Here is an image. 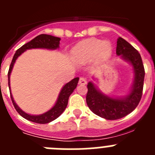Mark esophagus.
<instances>
[{"label":"esophagus","mask_w":155,"mask_h":155,"mask_svg":"<svg viewBox=\"0 0 155 155\" xmlns=\"http://www.w3.org/2000/svg\"><path fill=\"white\" fill-rule=\"evenodd\" d=\"M87 84V81L83 77H81L80 79H79V84H81V85H85Z\"/></svg>","instance_id":"obj_1"}]
</instances>
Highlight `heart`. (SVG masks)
<instances>
[{
    "label": "heart",
    "instance_id": "obj_1",
    "mask_svg": "<svg viewBox=\"0 0 155 155\" xmlns=\"http://www.w3.org/2000/svg\"><path fill=\"white\" fill-rule=\"evenodd\" d=\"M113 47L109 42H102L97 39L82 41L77 45L74 53L77 57L91 59L96 57L98 61H105L110 57Z\"/></svg>",
    "mask_w": 155,
    "mask_h": 155
}]
</instances>
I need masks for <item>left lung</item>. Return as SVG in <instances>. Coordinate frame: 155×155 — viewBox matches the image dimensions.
I'll use <instances>...</instances> for the list:
<instances>
[{
    "mask_svg": "<svg viewBox=\"0 0 155 155\" xmlns=\"http://www.w3.org/2000/svg\"><path fill=\"white\" fill-rule=\"evenodd\" d=\"M116 55L132 65L134 83L130 92L123 97H110L98 89L94 83L88 82L86 102L92 113L109 120L121 119L136 109L141 99L144 80V68L137 50L128 42L120 37L117 39Z\"/></svg>",
    "mask_w": 155,
    "mask_h": 155,
    "instance_id": "8db88e82",
    "label": "left lung"
}]
</instances>
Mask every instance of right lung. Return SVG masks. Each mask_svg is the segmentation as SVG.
I'll return each instance as SVG.
<instances>
[{
	"label": "right lung",
	"instance_id": "add662e5",
	"mask_svg": "<svg viewBox=\"0 0 155 155\" xmlns=\"http://www.w3.org/2000/svg\"><path fill=\"white\" fill-rule=\"evenodd\" d=\"M60 41H61V38H58V37L53 36V35H46V34H41V35H38L35 38H34L30 42H27L26 44L23 45L21 48H19L18 50L16 51V53H15L12 63H11L9 71H8V86H9V90H10L11 98H12V103H13L14 106L15 108L16 111L22 116L23 118H25V120H29L31 122H33V123L45 124H48V123H50L53 120L58 118L59 116H61L64 113V111L65 110L66 107L68 105V99H69L70 95L72 94L74 90L76 88L77 85H78L79 78H75L73 80H71V81H69L68 83L64 84V87L61 89V92L59 94L58 98H57L55 105H53L50 110L46 112L45 113H42L41 115H31L25 113L24 111L21 110L18 107V105L15 103V100H14L10 87L11 73H12L14 64L15 63L18 57L20 55H21L25 51H26L27 50H30V49H38V48H40V49H47V50H57V49H58L60 47L59 46V45H60Z\"/></svg>",
	"mask_w": 155,
	"mask_h": 155
}]
</instances>
